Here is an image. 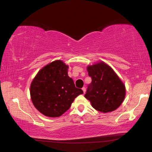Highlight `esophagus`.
Instances as JSON below:
<instances>
[{
	"label": "esophagus",
	"mask_w": 152,
	"mask_h": 152,
	"mask_svg": "<svg viewBox=\"0 0 152 152\" xmlns=\"http://www.w3.org/2000/svg\"><path fill=\"white\" fill-rule=\"evenodd\" d=\"M82 90H83V93H85V92H86V88H84V87H83V88H82Z\"/></svg>",
	"instance_id": "obj_1"
}]
</instances>
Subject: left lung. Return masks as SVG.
<instances>
[{"label": "left lung", "instance_id": "1", "mask_svg": "<svg viewBox=\"0 0 152 152\" xmlns=\"http://www.w3.org/2000/svg\"><path fill=\"white\" fill-rule=\"evenodd\" d=\"M91 83L87 89L85 97L96 110L103 113L117 109L124 101L125 87L112 68L104 62L88 66Z\"/></svg>", "mask_w": 152, "mask_h": 152}]
</instances>
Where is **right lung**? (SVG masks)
I'll return each mask as SVG.
<instances>
[{
	"mask_svg": "<svg viewBox=\"0 0 152 152\" xmlns=\"http://www.w3.org/2000/svg\"><path fill=\"white\" fill-rule=\"evenodd\" d=\"M68 69L62 61H53L43 67L31 82L32 102L44 115L59 117L70 108L76 96L83 94L68 76Z\"/></svg>",
	"mask_w": 152,
	"mask_h": 152,
	"instance_id": "1",
	"label": "right lung"
}]
</instances>
